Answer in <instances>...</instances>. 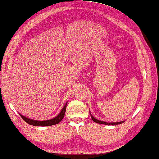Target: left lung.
I'll return each instance as SVG.
<instances>
[{"label": "left lung", "mask_w": 159, "mask_h": 159, "mask_svg": "<svg viewBox=\"0 0 159 159\" xmlns=\"http://www.w3.org/2000/svg\"><path fill=\"white\" fill-rule=\"evenodd\" d=\"M90 116H91V118H92V119H93V120L94 122H97V123H99V124L105 125H120V124H121V123H122V122H109V123H107V122H103V121L98 120H97V119H96L95 118H94L93 115H91V114H90Z\"/></svg>", "instance_id": "8db88e82"}]
</instances>
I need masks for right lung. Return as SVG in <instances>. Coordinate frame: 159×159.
Listing matches in <instances>:
<instances>
[{"instance_id": "obj_1", "label": "right lung", "mask_w": 159, "mask_h": 159, "mask_svg": "<svg viewBox=\"0 0 159 159\" xmlns=\"http://www.w3.org/2000/svg\"><path fill=\"white\" fill-rule=\"evenodd\" d=\"M66 104L65 105V107L62 108V111L61 113L55 117L54 118L49 120H45V121H38V120H31L28 118L26 117H24V116L20 115L21 116V117L24 120V121L26 122L28 124H29L30 125L33 126H52V125H54L58 124L60 122H61L62 120L63 119L65 114V111H66Z\"/></svg>"}]
</instances>
